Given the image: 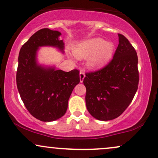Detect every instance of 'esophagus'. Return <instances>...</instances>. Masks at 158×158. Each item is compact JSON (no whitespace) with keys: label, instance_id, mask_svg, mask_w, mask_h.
<instances>
[{"label":"esophagus","instance_id":"esophagus-1","mask_svg":"<svg viewBox=\"0 0 158 158\" xmlns=\"http://www.w3.org/2000/svg\"><path fill=\"white\" fill-rule=\"evenodd\" d=\"M79 77H80V82H82L83 80H84L85 77V74L84 72L81 71L80 73H79Z\"/></svg>","mask_w":158,"mask_h":158}]
</instances>
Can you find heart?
Instances as JSON below:
<instances>
[{
    "mask_svg": "<svg viewBox=\"0 0 158 158\" xmlns=\"http://www.w3.org/2000/svg\"><path fill=\"white\" fill-rule=\"evenodd\" d=\"M114 44L101 38H93L76 45L73 54L79 59H87L91 70L103 68L109 62L114 52Z\"/></svg>",
    "mask_w": 158,
    "mask_h": 158,
    "instance_id": "b5f03b06",
    "label": "heart"
}]
</instances>
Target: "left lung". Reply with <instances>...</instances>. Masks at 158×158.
Instances as JSON below:
<instances>
[{
    "label": "left lung",
    "mask_w": 158,
    "mask_h": 158,
    "mask_svg": "<svg viewBox=\"0 0 158 158\" xmlns=\"http://www.w3.org/2000/svg\"><path fill=\"white\" fill-rule=\"evenodd\" d=\"M118 36L119 44L112 60L97 71L85 73L83 80L87 109L99 120H111L120 116L138 88L137 52L124 35Z\"/></svg>",
    "instance_id": "obj_1"
}]
</instances>
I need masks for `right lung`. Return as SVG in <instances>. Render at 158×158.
I'll list each match as a JSON object with an SVG mask.
<instances>
[{"mask_svg":"<svg viewBox=\"0 0 158 158\" xmlns=\"http://www.w3.org/2000/svg\"><path fill=\"white\" fill-rule=\"evenodd\" d=\"M61 35L56 30L41 29L30 38L19 52L18 90L28 111L43 122L56 120L64 115L69 98L80 81L78 70L64 72L38 63L40 47H53L64 52V41L59 39Z\"/></svg>","mask_w":158,"mask_h":158,"instance_id":"right-lung-1","label":"right lung"}]
</instances>
